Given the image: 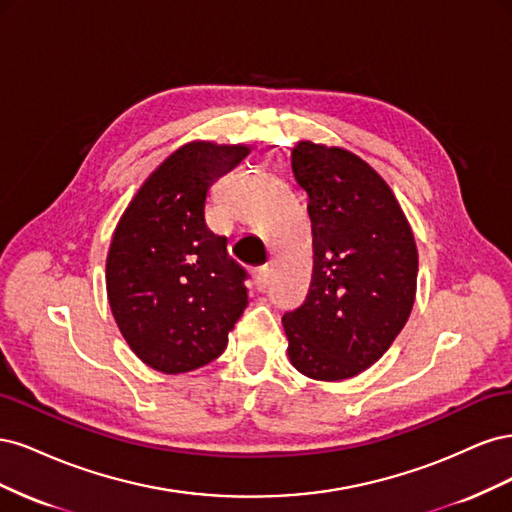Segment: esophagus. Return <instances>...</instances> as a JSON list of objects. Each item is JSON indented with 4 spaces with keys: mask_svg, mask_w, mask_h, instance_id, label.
I'll return each instance as SVG.
<instances>
[{
    "mask_svg": "<svg viewBox=\"0 0 512 512\" xmlns=\"http://www.w3.org/2000/svg\"><path fill=\"white\" fill-rule=\"evenodd\" d=\"M254 280H256V286H258V288H267V286H269V280H271V267H269V265L258 267L256 273H254Z\"/></svg>",
    "mask_w": 512,
    "mask_h": 512,
    "instance_id": "esophagus-1",
    "label": "esophagus"
}]
</instances>
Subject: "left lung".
Returning <instances> with one entry per match:
<instances>
[{
	"label": "left lung",
	"mask_w": 512,
	"mask_h": 512,
	"mask_svg": "<svg viewBox=\"0 0 512 512\" xmlns=\"http://www.w3.org/2000/svg\"><path fill=\"white\" fill-rule=\"evenodd\" d=\"M292 173L307 192L314 235L312 284L286 312L290 363L314 380H346L374 365L414 305L418 254L386 181L339 147L301 141Z\"/></svg>",
	"instance_id": "obj_1"
}]
</instances>
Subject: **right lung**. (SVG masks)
Here are the masks:
<instances>
[{"mask_svg": "<svg viewBox=\"0 0 512 512\" xmlns=\"http://www.w3.org/2000/svg\"><path fill=\"white\" fill-rule=\"evenodd\" d=\"M247 153L245 145H183L153 170L115 228L108 303L134 354L162 374L218 359L247 307V271L205 222L213 181Z\"/></svg>", "mask_w": 512, "mask_h": 512, "instance_id": "1", "label": "right lung"}]
</instances>
